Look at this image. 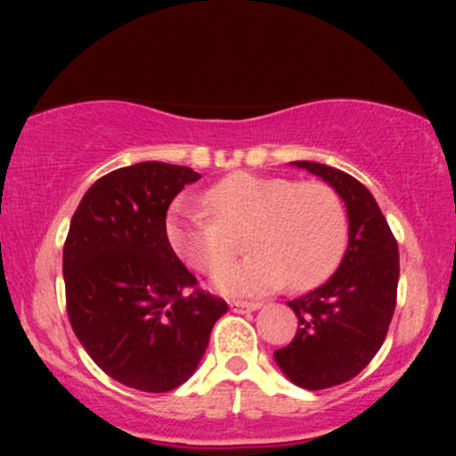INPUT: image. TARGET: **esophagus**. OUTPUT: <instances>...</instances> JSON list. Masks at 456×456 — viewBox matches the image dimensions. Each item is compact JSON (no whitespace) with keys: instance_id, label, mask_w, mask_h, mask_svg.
<instances>
[{"instance_id":"obj_1","label":"esophagus","mask_w":456,"mask_h":456,"mask_svg":"<svg viewBox=\"0 0 456 456\" xmlns=\"http://www.w3.org/2000/svg\"><path fill=\"white\" fill-rule=\"evenodd\" d=\"M259 306H261L259 302H232L233 313H250V311H257Z\"/></svg>"}]
</instances>
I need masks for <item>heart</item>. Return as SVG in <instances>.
Wrapping results in <instances>:
<instances>
[{"instance_id":"1","label":"heart","mask_w":456,"mask_h":456,"mask_svg":"<svg viewBox=\"0 0 456 456\" xmlns=\"http://www.w3.org/2000/svg\"><path fill=\"white\" fill-rule=\"evenodd\" d=\"M203 206L210 216L186 199L175 201L165 235L188 268L218 274L221 294L264 296L287 281L308 289L332 274L347 248L345 203L322 182L235 174L206 191ZM242 237L251 257L228 269Z\"/></svg>"}]
</instances>
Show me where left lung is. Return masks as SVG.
<instances>
[{"label":"left lung","instance_id":"8db88e82","mask_svg":"<svg viewBox=\"0 0 456 456\" xmlns=\"http://www.w3.org/2000/svg\"><path fill=\"white\" fill-rule=\"evenodd\" d=\"M297 167L326 180L347 206L345 257L317 289L287 302L297 317L296 337L274 360L296 386L323 390L354 379L379 352L396 306L399 246L378 201L355 177L319 162Z\"/></svg>","mask_w":456,"mask_h":456}]
</instances>
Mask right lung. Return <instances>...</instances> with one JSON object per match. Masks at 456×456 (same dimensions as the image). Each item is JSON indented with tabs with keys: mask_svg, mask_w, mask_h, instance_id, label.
Listing matches in <instances>:
<instances>
[{
	"mask_svg": "<svg viewBox=\"0 0 456 456\" xmlns=\"http://www.w3.org/2000/svg\"><path fill=\"white\" fill-rule=\"evenodd\" d=\"M191 167L137 162L102 175L64 242L66 311L109 378L169 392L195 373L227 302L199 289L165 235L167 210L199 180Z\"/></svg>",
	"mask_w": 456,
	"mask_h": 456,
	"instance_id": "right-lung-1",
	"label": "right lung"
}]
</instances>
